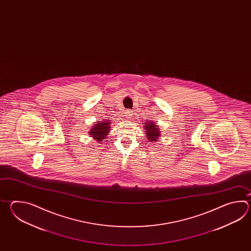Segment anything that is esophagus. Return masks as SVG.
Masks as SVG:
<instances>
[{"label": "esophagus", "instance_id": "obj_1", "mask_svg": "<svg viewBox=\"0 0 251 251\" xmlns=\"http://www.w3.org/2000/svg\"><path fill=\"white\" fill-rule=\"evenodd\" d=\"M125 114H126V115H125V116H126V118H132V116H133V111H130V110H126V113H125Z\"/></svg>", "mask_w": 251, "mask_h": 251}]
</instances>
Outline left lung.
Returning <instances> with one entry per match:
<instances>
[{
  "instance_id": "8db88e82",
  "label": "left lung",
  "mask_w": 251,
  "mask_h": 251,
  "mask_svg": "<svg viewBox=\"0 0 251 251\" xmlns=\"http://www.w3.org/2000/svg\"><path fill=\"white\" fill-rule=\"evenodd\" d=\"M144 125V130H145V135H146V140H148L150 143L151 142H156L158 141L160 137V128L157 126V124L148 120L146 121Z\"/></svg>"
}]
</instances>
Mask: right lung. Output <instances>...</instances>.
<instances>
[{
	"instance_id": "1",
	"label": "right lung",
	"mask_w": 251,
	"mask_h": 251,
	"mask_svg": "<svg viewBox=\"0 0 251 251\" xmlns=\"http://www.w3.org/2000/svg\"><path fill=\"white\" fill-rule=\"evenodd\" d=\"M111 120H101L96 122V124H92L93 126L89 130V134L91 137L98 142V143H103L104 139H106L110 131L111 126Z\"/></svg>"
}]
</instances>
